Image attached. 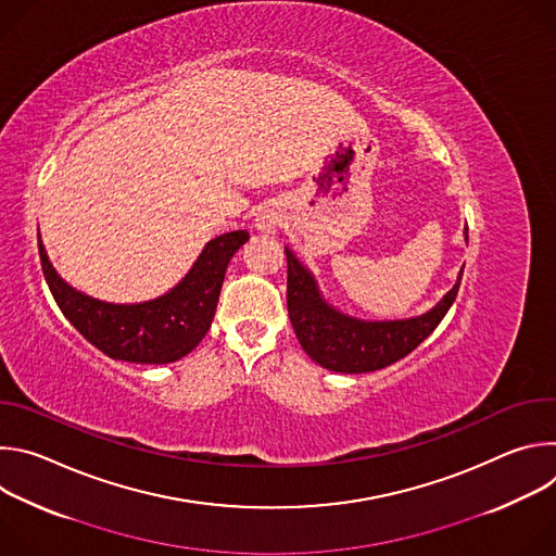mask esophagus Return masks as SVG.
Wrapping results in <instances>:
<instances>
[{"mask_svg": "<svg viewBox=\"0 0 556 556\" xmlns=\"http://www.w3.org/2000/svg\"><path fill=\"white\" fill-rule=\"evenodd\" d=\"M257 226H260L262 230H273V228H275V217H273V215H264V217L257 219Z\"/></svg>", "mask_w": 556, "mask_h": 556, "instance_id": "1", "label": "esophagus"}]
</instances>
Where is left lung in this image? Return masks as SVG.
<instances>
[{
	"label": "left lung",
	"instance_id": "8db88e82",
	"mask_svg": "<svg viewBox=\"0 0 556 556\" xmlns=\"http://www.w3.org/2000/svg\"><path fill=\"white\" fill-rule=\"evenodd\" d=\"M288 260V316L305 354L326 369L365 374L382 369L414 352L444 319L453 305L457 283L444 299L416 319L405 321H358L330 307L316 288L312 275L286 249Z\"/></svg>",
	"mask_w": 556,
	"mask_h": 556
}]
</instances>
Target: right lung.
<instances>
[{"label":"right lung","mask_w":556,"mask_h":556,"mask_svg":"<svg viewBox=\"0 0 556 556\" xmlns=\"http://www.w3.org/2000/svg\"><path fill=\"white\" fill-rule=\"evenodd\" d=\"M249 237L247 230L215 237L174 290L134 305L105 303L67 286L48 262L41 237L39 257L63 316L94 348L116 361L165 365L187 356L208 332L226 266Z\"/></svg>","instance_id":"right-lung-1"}]
</instances>
